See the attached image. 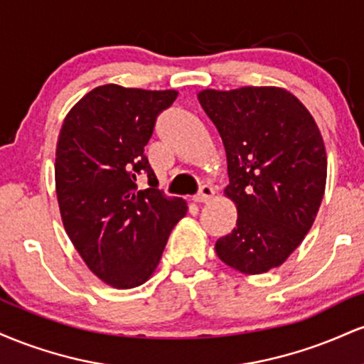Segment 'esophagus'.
Returning a JSON list of instances; mask_svg holds the SVG:
<instances>
[{
	"instance_id": "obj_1",
	"label": "esophagus",
	"mask_w": 364,
	"mask_h": 364,
	"mask_svg": "<svg viewBox=\"0 0 364 364\" xmlns=\"http://www.w3.org/2000/svg\"><path fill=\"white\" fill-rule=\"evenodd\" d=\"M214 188H212L210 185H203L202 188H200V191L193 196V200L196 203H205L208 202V200L214 198Z\"/></svg>"
}]
</instances>
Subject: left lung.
I'll use <instances>...</instances> for the list:
<instances>
[{"label": "left lung", "instance_id": "obj_1", "mask_svg": "<svg viewBox=\"0 0 364 364\" xmlns=\"http://www.w3.org/2000/svg\"><path fill=\"white\" fill-rule=\"evenodd\" d=\"M228 157L224 195L236 228L217 257L241 274L282 265L310 231L325 193L327 152L310 111L282 87L198 92Z\"/></svg>", "mask_w": 364, "mask_h": 364}]
</instances>
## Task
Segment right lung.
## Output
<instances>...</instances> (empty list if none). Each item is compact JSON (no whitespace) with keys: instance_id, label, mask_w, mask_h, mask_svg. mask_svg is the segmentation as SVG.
I'll return each instance as SVG.
<instances>
[{"instance_id":"obj_1","label":"right lung","mask_w":364,"mask_h":364,"mask_svg":"<svg viewBox=\"0 0 364 364\" xmlns=\"http://www.w3.org/2000/svg\"><path fill=\"white\" fill-rule=\"evenodd\" d=\"M178 90L107 83L66 114L58 136L54 181L65 231L94 275L116 289L147 282L188 205L157 190L144 154L157 114ZM147 173L150 188L136 178Z\"/></svg>"}]
</instances>
